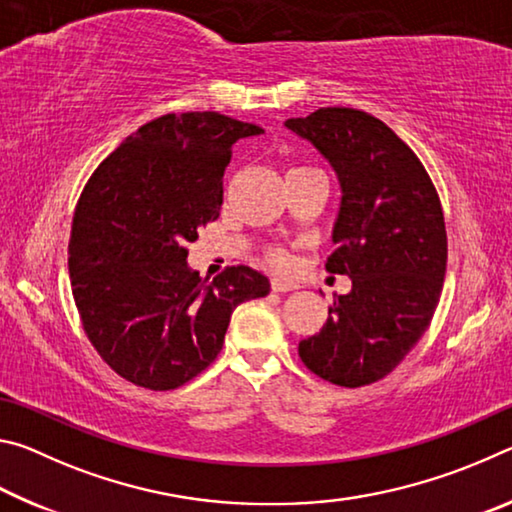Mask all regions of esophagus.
<instances>
[{
  "instance_id": "obj_1",
  "label": "esophagus",
  "mask_w": 512,
  "mask_h": 512,
  "mask_svg": "<svg viewBox=\"0 0 512 512\" xmlns=\"http://www.w3.org/2000/svg\"><path fill=\"white\" fill-rule=\"evenodd\" d=\"M271 289L277 291V293H287V291H293V289H298V287H296V284L287 282V280H280V277H273Z\"/></svg>"
}]
</instances>
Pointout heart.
<instances>
[{"instance_id": "obj_1", "label": "heart", "mask_w": 512, "mask_h": 512, "mask_svg": "<svg viewBox=\"0 0 512 512\" xmlns=\"http://www.w3.org/2000/svg\"><path fill=\"white\" fill-rule=\"evenodd\" d=\"M268 262L275 266H284L287 264V255H284V250L273 248V250H268Z\"/></svg>"}]
</instances>
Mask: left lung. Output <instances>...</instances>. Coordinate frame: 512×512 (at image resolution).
I'll return each mask as SVG.
<instances>
[{"label":"left lung","instance_id":"8db88e82","mask_svg":"<svg viewBox=\"0 0 512 512\" xmlns=\"http://www.w3.org/2000/svg\"><path fill=\"white\" fill-rule=\"evenodd\" d=\"M284 126L339 178L336 250L325 268L352 280L298 354L325 381L366 386L397 368L438 307L447 268L443 207L418 155L368 112L320 108Z\"/></svg>","mask_w":512,"mask_h":512}]
</instances>
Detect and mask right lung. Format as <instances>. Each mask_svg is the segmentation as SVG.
Instances as JSON below:
<instances>
[{"label":"right lung","mask_w":512,"mask_h":512,"mask_svg":"<svg viewBox=\"0 0 512 512\" xmlns=\"http://www.w3.org/2000/svg\"><path fill=\"white\" fill-rule=\"evenodd\" d=\"M264 133L219 112L137 128L85 185L69 237V280L94 350L135 386L171 391L223 348L237 305L271 282L250 266L201 277L187 246L219 219L232 144Z\"/></svg>","instance_id":"obj_1"}]
</instances>
